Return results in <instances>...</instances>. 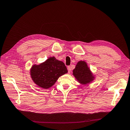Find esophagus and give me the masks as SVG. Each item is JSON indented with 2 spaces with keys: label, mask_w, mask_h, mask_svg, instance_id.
Segmentation results:
<instances>
[{
  "label": "esophagus",
  "mask_w": 130,
  "mask_h": 130,
  "mask_svg": "<svg viewBox=\"0 0 130 130\" xmlns=\"http://www.w3.org/2000/svg\"><path fill=\"white\" fill-rule=\"evenodd\" d=\"M67 69H68V73H70V71H71V68H70V66H68L67 67Z\"/></svg>",
  "instance_id": "esophagus-1"
}]
</instances>
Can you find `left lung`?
<instances>
[{"instance_id": "1", "label": "left lung", "mask_w": 130, "mask_h": 130, "mask_svg": "<svg viewBox=\"0 0 130 130\" xmlns=\"http://www.w3.org/2000/svg\"><path fill=\"white\" fill-rule=\"evenodd\" d=\"M73 75L80 84L88 85L94 80L95 75L90 71L87 62L80 61L77 63L75 68L73 70Z\"/></svg>"}]
</instances>
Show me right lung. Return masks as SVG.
<instances>
[{
  "mask_svg": "<svg viewBox=\"0 0 130 130\" xmlns=\"http://www.w3.org/2000/svg\"><path fill=\"white\" fill-rule=\"evenodd\" d=\"M68 73L64 63L51 57L40 64H34L30 75L34 83L43 89H48L55 84L61 76Z\"/></svg>",
  "mask_w": 130,
  "mask_h": 130,
  "instance_id": "1",
  "label": "right lung"
}]
</instances>
